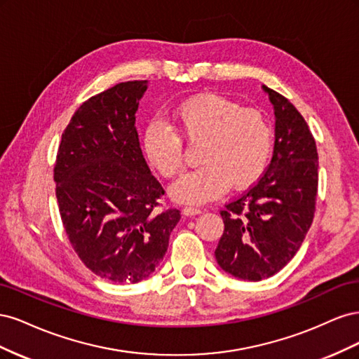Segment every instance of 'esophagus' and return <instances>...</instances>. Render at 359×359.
Segmentation results:
<instances>
[{
  "instance_id": "obj_1",
  "label": "esophagus",
  "mask_w": 359,
  "mask_h": 359,
  "mask_svg": "<svg viewBox=\"0 0 359 359\" xmlns=\"http://www.w3.org/2000/svg\"><path fill=\"white\" fill-rule=\"evenodd\" d=\"M182 212H184V215H196V214H201L202 212V210L201 208H196V206H186V208L182 210Z\"/></svg>"
}]
</instances>
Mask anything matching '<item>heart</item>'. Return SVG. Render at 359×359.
Segmentation results:
<instances>
[{
    "label": "heart",
    "mask_w": 359,
    "mask_h": 359,
    "mask_svg": "<svg viewBox=\"0 0 359 359\" xmlns=\"http://www.w3.org/2000/svg\"><path fill=\"white\" fill-rule=\"evenodd\" d=\"M172 123L187 142L201 144L198 160L202 165L184 173L170 189L180 202L203 203L222 196L229 186H253L274 154V128L266 115L222 95L182 102L173 109ZM176 133L165 123L153 121L142 137L147 161L166 178L177 175L184 165L182 140Z\"/></svg>",
    "instance_id": "heart-1"
}]
</instances>
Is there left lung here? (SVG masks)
<instances>
[{
  "label": "left lung",
  "mask_w": 359,
  "mask_h": 359,
  "mask_svg": "<svg viewBox=\"0 0 359 359\" xmlns=\"http://www.w3.org/2000/svg\"><path fill=\"white\" fill-rule=\"evenodd\" d=\"M274 106L276 142L269 166L240 198L224 205L217 264L236 278L277 274L306 238L318 196V149L306 119L286 97L262 86Z\"/></svg>",
  "instance_id": "obj_1"
}]
</instances>
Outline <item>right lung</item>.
<instances>
[{"mask_svg":"<svg viewBox=\"0 0 359 359\" xmlns=\"http://www.w3.org/2000/svg\"><path fill=\"white\" fill-rule=\"evenodd\" d=\"M148 81H128L81 104L61 136L53 181L62 226L100 278L137 283L168 252L178 210L158 211L165 194L142 156L136 132Z\"/></svg>","mask_w":359,"mask_h":359,"instance_id":"1","label":"right lung"}]
</instances>
